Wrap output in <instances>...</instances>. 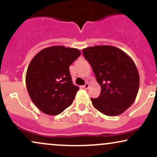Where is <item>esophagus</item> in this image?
Masks as SVG:
<instances>
[{"instance_id": "obj_1", "label": "esophagus", "mask_w": 157, "mask_h": 157, "mask_svg": "<svg viewBox=\"0 0 157 157\" xmlns=\"http://www.w3.org/2000/svg\"><path fill=\"white\" fill-rule=\"evenodd\" d=\"M83 88L85 89H88L89 88V83H86L83 86Z\"/></svg>"}]
</instances>
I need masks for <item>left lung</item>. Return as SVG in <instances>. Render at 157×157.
Returning a JSON list of instances; mask_svg holds the SVG:
<instances>
[{
	"instance_id": "1",
	"label": "left lung",
	"mask_w": 157,
	"mask_h": 157,
	"mask_svg": "<svg viewBox=\"0 0 157 157\" xmlns=\"http://www.w3.org/2000/svg\"><path fill=\"white\" fill-rule=\"evenodd\" d=\"M92 67L101 92L91 100L97 110L110 117L121 114L134 103L140 87L136 65L125 52L112 46H95L82 49Z\"/></svg>"
}]
</instances>
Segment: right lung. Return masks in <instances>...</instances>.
Listing matches in <instances>:
<instances>
[{"instance_id": "right-lung-1", "label": "right lung", "mask_w": 157, "mask_h": 157, "mask_svg": "<svg viewBox=\"0 0 157 157\" xmlns=\"http://www.w3.org/2000/svg\"><path fill=\"white\" fill-rule=\"evenodd\" d=\"M80 55L77 48L53 46L33 57L27 68L26 85L40 111L57 115L71 105L79 87L73 84L69 66Z\"/></svg>"}]
</instances>
